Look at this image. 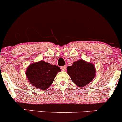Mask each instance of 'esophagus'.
I'll return each instance as SVG.
<instances>
[{
	"label": "esophagus",
	"instance_id": "1",
	"mask_svg": "<svg viewBox=\"0 0 122 122\" xmlns=\"http://www.w3.org/2000/svg\"><path fill=\"white\" fill-rule=\"evenodd\" d=\"M61 69L62 71H65V70L66 69V66H63L61 67Z\"/></svg>",
	"mask_w": 122,
	"mask_h": 122
}]
</instances>
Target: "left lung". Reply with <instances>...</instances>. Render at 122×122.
Masks as SVG:
<instances>
[{
  "label": "left lung",
  "instance_id": "1",
  "mask_svg": "<svg viewBox=\"0 0 122 122\" xmlns=\"http://www.w3.org/2000/svg\"><path fill=\"white\" fill-rule=\"evenodd\" d=\"M67 72L72 82L81 87L88 84L96 75L94 64L82 59L74 62L71 66H67Z\"/></svg>",
  "mask_w": 122,
  "mask_h": 122
}]
</instances>
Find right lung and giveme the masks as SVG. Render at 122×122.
<instances>
[{"label":"right lung","instance_id":"add662e5","mask_svg":"<svg viewBox=\"0 0 122 122\" xmlns=\"http://www.w3.org/2000/svg\"><path fill=\"white\" fill-rule=\"evenodd\" d=\"M61 69L43 60L30 64L26 70V75L30 84L37 89L45 90L53 83Z\"/></svg>","mask_w":122,"mask_h":122}]
</instances>
